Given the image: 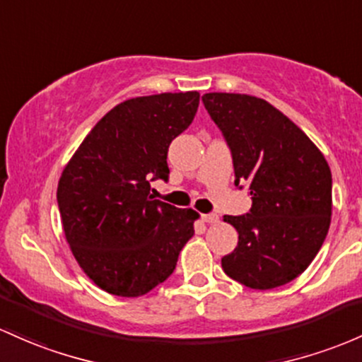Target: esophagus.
Wrapping results in <instances>:
<instances>
[{"label": "esophagus", "instance_id": "34e87169", "mask_svg": "<svg viewBox=\"0 0 362 362\" xmlns=\"http://www.w3.org/2000/svg\"><path fill=\"white\" fill-rule=\"evenodd\" d=\"M202 221H206V223L213 225V223H218V221H220V216H218V214H216V213L202 214Z\"/></svg>", "mask_w": 362, "mask_h": 362}]
</instances>
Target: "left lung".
<instances>
[{
  "label": "left lung",
  "mask_w": 362,
  "mask_h": 362,
  "mask_svg": "<svg viewBox=\"0 0 362 362\" xmlns=\"http://www.w3.org/2000/svg\"><path fill=\"white\" fill-rule=\"evenodd\" d=\"M202 103L232 151L235 185L247 184L252 196L247 214L223 216L239 232V244L221 259V268L256 291L288 284L311 264L328 233V163L315 142L264 99L208 93Z\"/></svg>",
  "instance_id": "left-lung-1"
}]
</instances>
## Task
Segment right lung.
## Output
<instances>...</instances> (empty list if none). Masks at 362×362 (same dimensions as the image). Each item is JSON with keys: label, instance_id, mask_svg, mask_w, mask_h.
Listing matches in <instances>:
<instances>
[{"label": "right lung", "instance_id": "add662e5", "mask_svg": "<svg viewBox=\"0 0 362 362\" xmlns=\"http://www.w3.org/2000/svg\"><path fill=\"white\" fill-rule=\"evenodd\" d=\"M199 93L127 99L110 110L63 168L57 199L71 254L99 288L120 297L153 291L194 235V209L154 199L168 178L170 142L192 123Z\"/></svg>", "mask_w": 362, "mask_h": 362}]
</instances>
